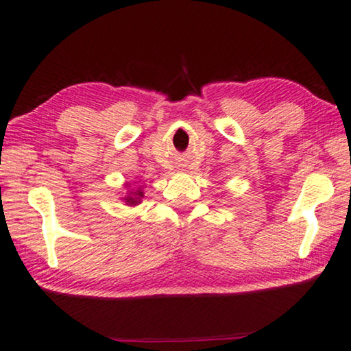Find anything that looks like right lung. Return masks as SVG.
Returning <instances> with one entry per match:
<instances>
[{
  "label": "right lung",
  "mask_w": 351,
  "mask_h": 351,
  "mask_svg": "<svg viewBox=\"0 0 351 351\" xmlns=\"http://www.w3.org/2000/svg\"><path fill=\"white\" fill-rule=\"evenodd\" d=\"M127 195L122 197V200L125 202V205L128 206H135L138 204H141V199H143V191H141V186L135 187V189H132L130 184H127Z\"/></svg>",
  "instance_id": "right-lung-1"
}]
</instances>
